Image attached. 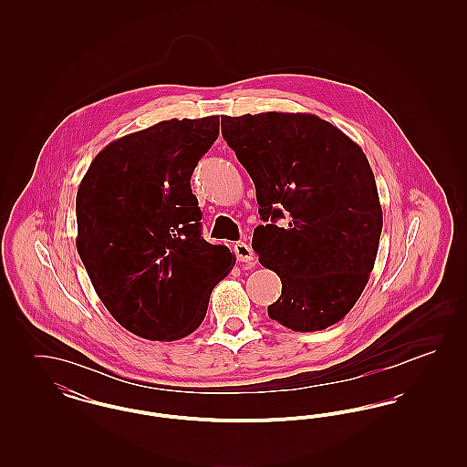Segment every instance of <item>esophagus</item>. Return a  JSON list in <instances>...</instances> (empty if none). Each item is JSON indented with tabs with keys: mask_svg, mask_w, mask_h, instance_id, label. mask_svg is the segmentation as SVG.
Listing matches in <instances>:
<instances>
[{
	"mask_svg": "<svg viewBox=\"0 0 467 467\" xmlns=\"http://www.w3.org/2000/svg\"><path fill=\"white\" fill-rule=\"evenodd\" d=\"M234 254H236V259L242 263H250V265L254 263V250L244 242L234 244Z\"/></svg>",
	"mask_w": 467,
	"mask_h": 467,
	"instance_id": "34e87169",
	"label": "esophagus"
}]
</instances>
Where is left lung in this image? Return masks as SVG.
<instances>
[{
    "label": "left lung",
    "instance_id": "left-lung-1",
    "mask_svg": "<svg viewBox=\"0 0 467 467\" xmlns=\"http://www.w3.org/2000/svg\"><path fill=\"white\" fill-rule=\"evenodd\" d=\"M223 136L255 185L265 225L252 248L282 280L269 318L327 329L354 308L377 259L383 215L368 157L311 113L223 115Z\"/></svg>",
    "mask_w": 467,
    "mask_h": 467
}]
</instances>
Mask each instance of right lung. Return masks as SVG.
Wrapping results in <instances>:
<instances>
[{
    "label": "right lung",
    "mask_w": 467,
    "mask_h": 467,
    "mask_svg": "<svg viewBox=\"0 0 467 467\" xmlns=\"http://www.w3.org/2000/svg\"><path fill=\"white\" fill-rule=\"evenodd\" d=\"M219 136V115L171 119L109 143L77 192V250L92 287L130 333L175 341L202 322L234 266L201 236L191 177Z\"/></svg>",
    "instance_id": "add662e5"
}]
</instances>
